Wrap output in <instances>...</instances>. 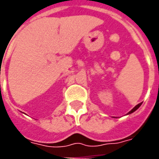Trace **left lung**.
Returning a JSON list of instances; mask_svg holds the SVG:
<instances>
[{"label":"left lung","mask_w":159,"mask_h":159,"mask_svg":"<svg viewBox=\"0 0 159 159\" xmlns=\"http://www.w3.org/2000/svg\"><path fill=\"white\" fill-rule=\"evenodd\" d=\"M140 106H141V103H140V104H138V105H136V106H135V107H134L133 109H132V110L130 111L129 112V113L127 114V115H129V114H131V113H133V112H134V111H136L137 109H138V108H139V107H140Z\"/></svg>","instance_id":"obj_1"}]
</instances>
